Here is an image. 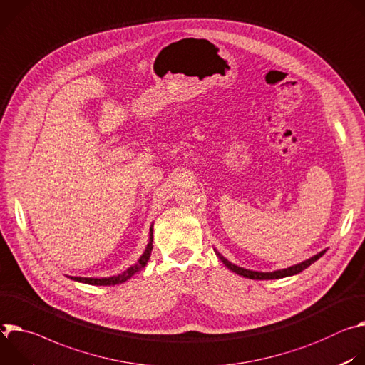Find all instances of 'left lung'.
Here are the masks:
<instances>
[{
  "instance_id": "1",
  "label": "left lung",
  "mask_w": 365,
  "mask_h": 365,
  "mask_svg": "<svg viewBox=\"0 0 365 365\" xmlns=\"http://www.w3.org/2000/svg\"><path fill=\"white\" fill-rule=\"evenodd\" d=\"M216 255L219 257V259L233 272H236L237 275H242L245 278H251V279H277V278H284V277H290V275H296L299 272H302L303 269H306L309 265H312L314 261H317L323 254L327 252V250L320 251L319 254L310 257L309 259L300 262V264H296V265H292L289 268H282V269H275V271H271V272H261V271H252V269H247V268H242V267H237L235 264H232L230 261H227L217 250H215Z\"/></svg>"
}]
</instances>
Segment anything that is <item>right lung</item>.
Here are the masks:
<instances>
[{"label":"right lung","mask_w":365,"mask_h":365,"mask_svg":"<svg viewBox=\"0 0 365 365\" xmlns=\"http://www.w3.org/2000/svg\"><path fill=\"white\" fill-rule=\"evenodd\" d=\"M152 242H153V223L150 225L149 229V242L143 251V254L140 255V258L138 259L136 264H133L132 267H129L126 271H123L121 274L117 275H111V277H104V278H93V277H72V275H66L68 278L78 281V282H84V284H90V286H115V284H121V282L128 281L130 277H133L136 272H139L140 269H143L150 258V252H152Z\"/></svg>","instance_id":"right-lung-1"}]
</instances>
